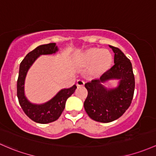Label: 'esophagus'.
<instances>
[{"mask_svg": "<svg viewBox=\"0 0 156 156\" xmlns=\"http://www.w3.org/2000/svg\"><path fill=\"white\" fill-rule=\"evenodd\" d=\"M77 85H78V86H83V85H84V81L80 79L78 80V81H77Z\"/></svg>", "mask_w": 156, "mask_h": 156, "instance_id": "esophagus-1", "label": "esophagus"}]
</instances>
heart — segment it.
I'll list each match as a JSON object with an SVG mask.
<instances>
[{"mask_svg": "<svg viewBox=\"0 0 156 156\" xmlns=\"http://www.w3.org/2000/svg\"><path fill=\"white\" fill-rule=\"evenodd\" d=\"M80 61L83 64H90L95 69H105L111 64L112 56L107 50H101L99 48H90L86 51L80 57Z\"/></svg>", "mask_w": 156, "mask_h": 156, "instance_id": "1", "label": "heart"}]
</instances>
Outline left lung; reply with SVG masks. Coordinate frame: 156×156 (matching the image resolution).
Returning a JSON list of instances; mask_svg holds the SVG:
<instances>
[{"label": "left lung", "mask_w": 156, "mask_h": 156, "mask_svg": "<svg viewBox=\"0 0 156 156\" xmlns=\"http://www.w3.org/2000/svg\"><path fill=\"white\" fill-rule=\"evenodd\" d=\"M114 53V65L99 79L85 83L88 91L83 103L87 114L92 119L100 122L116 120L126 112L134 96V76L132 65L122 51L109 45ZM111 79H119L117 88L108 89L102 84Z\"/></svg>", "instance_id": "obj_1"}]
</instances>
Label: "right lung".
<instances>
[{"instance_id":"1","label":"right lung","mask_w":156,"mask_h":156,"mask_svg":"<svg viewBox=\"0 0 156 156\" xmlns=\"http://www.w3.org/2000/svg\"><path fill=\"white\" fill-rule=\"evenodd\" d=\"M58 51L56 43L39 45L29 52L19 66V78L17 81V96L19 104L26 115L33 121L41 124H46L57 120L61 115L66 105V101L73 94L76 85L68 89H63L57 93L51 99L41 105L33 104L24 95V81L27 71L40 55H52Z\"/></svg>"}]
</instances>
